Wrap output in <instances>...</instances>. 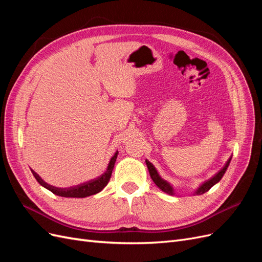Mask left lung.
Returning a JSON list of instances; mask_svg holds the SVG:
<instances>
[{
    "mask_svg": "<svg viewBox=\"0 0 262 262\" xmlns=\"http://www.w3.org/2000/svg\"><path fill=\"white\" fill-rule=\"evenodd\" d=\"M231 160H232V156L228 158V161L226 162V164L223 166V168H222L220 171H217L215 175L214 176H212L210 179H208V180H205L204 182H202V184L198 187L194 191H193V195L194 194H203V193H205L207 191H209V190L214 186V185H216L217 182L222 179V177L224 176V173H225V171H226V169H227V167H228V165H229V163H231ZM145 163H146V166H147V169H148V171H149V176H150V178H152V180L155 182V185L160 188L162 191H164V192H166V193H168V194H170V195H177V193H176V191H175V189H173V187H172V185L170 184V182H168L167 180H165V179H163L161 176H160V173L157 172V170H156V168L154 167V165L152 164V163H149L148 161H145Z\"/></svg>",
    "mask_w": 262,
    "mask_h": 262,
    "instance_id": "8db88e82",
    "label": "left lung"
}]
</instances>
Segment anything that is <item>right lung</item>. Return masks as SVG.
<instances>
[{"label": "right lung", "mask_w": 262, "mask_h": 262, "mask_svg": "<svg viewBox=\"0 0 262 262\" xmlns=\"http://www.w3.org/2000/svg\"><path fill=\"white\" fill-rule=\"evenodd\" d=\"M118 154L119 152L117 150V152L114 154V156L112 157V160L109 161L107 169L105 170L104 173H102V175H100L99 177L95 179H92L90 181H86L84 184H80L71 188L53 187L49 184H47V182L43 179H41V177L34 170H31V172H33L34 177L36 178V180L39 182V184H40L43 188L50 190V191L54 194H57L59 196H64V198H85V196H90L100 192L101 190L107 186V184L110 180V177H112L113 169H114Z\"/></svg>", "instance_id": "add662e5"}]
</instances>
